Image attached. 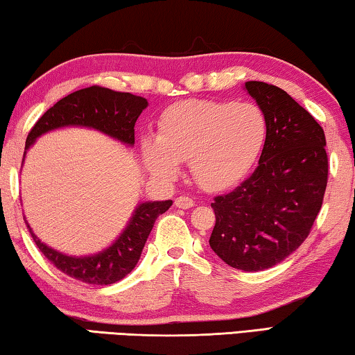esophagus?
Listing matches in <instances>:
<instances>
[{
    "mask_svg": "<svg viewBox=\"0 0 355 355\" xmlns=\"http://www.w3.org/2000/svg\"><path fill=\"white\" fill-rule=\"evenodd\" d=\"M174 205L179 209H190L195 206V201L189 198V196H179V198L174 200Z\"/></svg>",
    "mask_w": 355,
    "mask_h": 355,
    "instance_id": "1",
    "label": "esophagus"
}]
</instances>
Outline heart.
<instances>
[{"instance_id":"heart-1","label":"heart","mask_w":355,"mask_h":355,"mask_svg":"<svg viewBox=\"0 0 355 355\" xmlns=\"http://www.w3.org/2000/svg\"><path fill=\"white\" fill-rule=\"evenodd\" d=\"M267 132L266 114L253 103L184 101L162 113L159 133L144 137L141 149L155 176L171 179L189 160L200 187L222 190L252 170Z\"/></svg>"}]
</instances>
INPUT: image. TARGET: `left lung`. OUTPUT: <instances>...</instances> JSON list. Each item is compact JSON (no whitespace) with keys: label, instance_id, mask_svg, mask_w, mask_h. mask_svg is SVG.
I'll return each mask as SVG.
<instances>
[{"label":"left lung","instance_id":"obj_1","mask_svg":"<svg viewBox=\"0 0 355 355\" xmlns=\"http://www.w3.org/2000/svg\"><path fill=\"white\" fill-rule=\"evenodd\" d=\"M245 89L263 110L269 132L259 164L230 193L216 196L209 245L234 269H270L309 237L327 187L325 135L286 91L264 81Z\"/></svg>","mask_w":355,"mask_h":355}]
</instances>
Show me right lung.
I'll return each instance as SVG.
<instances>
[{"mask_svg": "<svg viewBox=\"0 0 355 355\" xmlns=\"http://www.w3.org/2000/svg\"><path fill=\"white\" fill-rule=\"evenodd\" d=\"M148 107L144 97L130 92H118L102 86L75 91L61 98L53 107L40 116L31 132L28 133L25 154L31 144L44 133L60 127H89L105 133L118 141L133 146L135 144V123L138 116ZM173 205L166 201H146L138 205L132 214L130 222L108 248L89 257H69L53 250L30 232L44 257L64 274L88 284H112L129 275L141 257L143 247L160 214L166 212Z\"/></svg>", "mask_w": 355, "mask_h": 355, "instance_id": "add662e5", "label": "right lung"}]
</instances>
